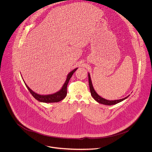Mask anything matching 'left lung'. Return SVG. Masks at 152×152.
Instances as JSON below:
<instances>
[{
    "label": "left lung",
    "instance_id": "8db88e82",
    "mask_svg": "<svg viewBox=\"0 0 152 152\" xmlns=\"http://www.w3.org/2000/svg\"><path fill=\"white\" fill-rule=\"evenodd\" d=\"M88 78H89V88H90V91H91V96L93 97V98L97 101L98 103L99 104H102L104 105H115L117 104L124 100H125L126 99H127L129 96H126L123 99H117V100H114V101H110V100H107L103 98H102L101 96H100L95 91L93 85H92V80L91 79V76H90V74L89 73H88Z\"/></svg>",
    "mask_w": 152,
    "mask_h": 152
}]
</instances>
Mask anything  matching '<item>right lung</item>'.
Returning a JSON list of instances; mask_svg holds the SVG:
<instances>
[{
  "mask_svg": "<svg viewBox=\"0 0 152 152\" xmlns=\"http://www.w3.org/2000/svg\"><path fill=\"white\" fill-rule=\"evenodd\" d=\"M77 69V68L73 70L72 72H70L67 76V79L66 80V82H64V85H63L61 89L53 94L50 95H39L35 92H34L33 91H32L28 86V85L25 83V85H26V88L29 90V92L31 94V95L34 96V98H35L37 101L41 102H45V103H52V102H58L63 99L67 95V86L68 85V83L69 82V80L70 79L71 77L72 76L74 72ZM24 82V80H23Z\"/></svg>",
  "mask_w": 152,
  "mask_h": 152,
  "instance_id": "right-lung-1",
  "label": "right lung"
}]
</instances>
